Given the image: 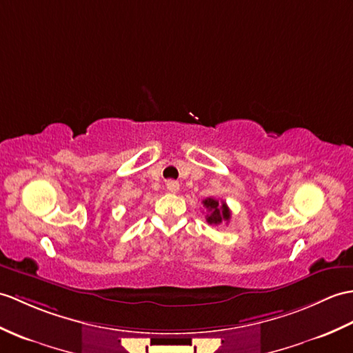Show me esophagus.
<instances>
[{
    "label": "esophagus",
    "instance_id": "obj_1",
    "mask_svg": "<svg viewBox=\"0 0 353 353\" xmlns=\"http://www.w3.org/2000/svg\"><path fill=\"white\" fill-rule=\"evenodd\" d=\"M179 188H180V185H179V182H176V180H168L167 182V190L170 192H177Z\"/></svg>",
    "mask_w": 353,
    "mask_h": 353
}]
</instances>
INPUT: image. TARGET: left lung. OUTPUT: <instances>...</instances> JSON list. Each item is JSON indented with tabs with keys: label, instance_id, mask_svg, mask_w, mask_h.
<instances>
[{
	"label": "left lung",
	"instance_id": "obj_1",
	"mask_svg": "<svg viewBox=\"0 0 353 353\" xmlns=\"http://www.w3.org/2000/svg\"><path fill=\"white\" fill-rule=\"evenodd\" d=\"M203 206L208 209L206 221L209 224L219 225L221 223H228L230 221V209H228L224 201H218L215 199L203 200Z\"/></svg>",
	"mask_w": 353,
	"mask_h": 353
}]
</instances>
